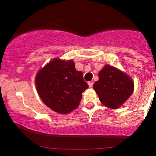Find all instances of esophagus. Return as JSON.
<instances>
[{
  "label": "esophagus",
  "instance_id": "esophagus-1",
  "mask_svg": "<svg viewBox=\"0 0 156 156\" xmlns=\"http://www.w3.org/2000/svg\"><path fill=\"white\" fill-rule=\"evenodd\" d=\"M88 85H89V87L91 88V87H92V86H93V82H89Z\"/></svg>",
  "mask_w": 156,
  "mask_h": 156
}]
</instances>
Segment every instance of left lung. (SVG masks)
Here are the masks:
<instances>
[{"instance_id":"left-lung-1","label":"left lung","mask_w":156,"mask_h":156,"mask_svg":"<svg viewBox=\"0 0 156 156\" xmlns=\"http://www.w3.org/2000/svg\"><path fill=\"white\" fill-rule=\"evenodd\" d=\"M99 80L93 85L104 106L117 109L131 97L134 82L126 73L114 66L106 65L99 72Z\"/></svg>"}]
</instances>
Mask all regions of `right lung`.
I'll return each mask as SVG.
<instances>
[{"instance_id": "obj_1", "label": "right lung", "mask_w": 156, "mask_h": 156, "mask_svg": "<svg viewBox=\"0 0 156 156\" xmlns=\"http://www.w3.org/2000/svg\"><path fill=\"white\" fill-rule=\"evenodd\" d=\"M35 82L44 104L60 114L77 108L82 92L89 87L82 72L75 69L74 62L59 57L52 59L37 72Z\"/></svg>"}]
</instances>
